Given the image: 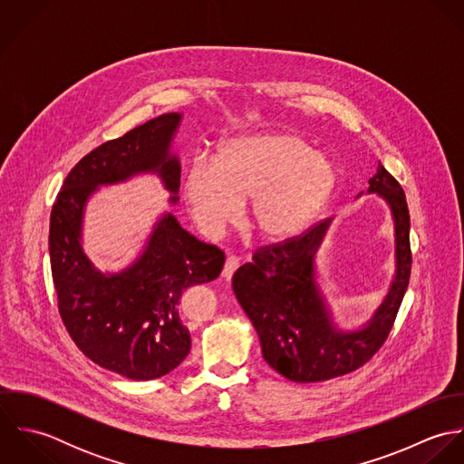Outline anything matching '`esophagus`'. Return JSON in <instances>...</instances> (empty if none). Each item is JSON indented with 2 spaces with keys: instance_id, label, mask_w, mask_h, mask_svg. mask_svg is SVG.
<instances>
[{
  "instance_id": "1",
  "label": "esophagus",
  "mask_w": 464,
  "mask_h": 464,
  "mask_svg": "<svg viewBox=\"0 0 464 464\" xmlns=\"http://www.w3.org/2000/svg\"><path fill=\"white\" fill-rule=\"evenodd\" d=\"M239 267V259L236 257V256H228L227 259H225V266H223V271H221V276L225 278V280H230L232 278V275L236 273V269Z\"/></svg>"
}]
</instances>
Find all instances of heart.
I'll return each instance as SVG.
<instances>
[{
	"mask_svg": "<svg viewBox=\"0 0 464 464\" xmlns=\"http://www.w3.org/2000/svg\"><path fill=\"white\" fill-rule=\"evenodd\" d=\"M331 162L295 133L237 135L219 144L214 159L197 157L182 197L199 230L219 236L248 198V221L269 241L300 234L331 197Z\"/></svg>",
	"mask_w": 464,
	"mask_h": 464,
	"instance_id": "heart-1",
	"label": "heart"
}]
</instances>
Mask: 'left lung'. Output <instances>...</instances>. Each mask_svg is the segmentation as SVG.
<instances>
[{
	"label": "left lung",
	"mask_w": 464,
	"mask_h": 464,
	"mask_svg": "<svg viewBox=\"0 0 464 464\" xmlns=\"http://www.w3.org/2000/svg\"><path fill=\"white\" fill-rule=\"evenodd\" d=\"M368 195H379L395 225V275L373 313L359 329H341L316 282V254L332 218L304 236L265 246L232 276L243 311L261 339L266 362L293 382H322L361 368L382 346L409 285V208L401 186L379 162ZM362 195V193H361ZM359 195V197H361Z\"/></svg>",
	"instance_id": "obj_1"
}]
</instances>
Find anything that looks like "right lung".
Segmentation results:
<instances>
[{"label":"right lung","mask_w":464,"mask_h":464,"mask_svg":"<svg viewBox=\"0 0 464 464\" xmlns=\"http://www.w3.org/2000/svg\"><path fill=\"white\" fill-rule=\"evenodd\" d=\"M180 123V112H168L87 153L69 171L50 218L52 275L67 332L91 361L130 381L159 379L188 357L180 296L218 278L225 256L166 210L132 265L102 271L83 252V218L100 188L137 175H157L177 205L180 160L171 146Z\"/></svg>","instance_id":"right-lung-1"}]
</instances>
